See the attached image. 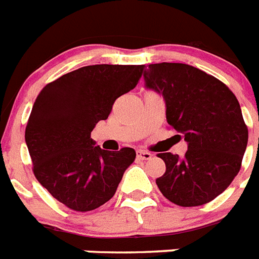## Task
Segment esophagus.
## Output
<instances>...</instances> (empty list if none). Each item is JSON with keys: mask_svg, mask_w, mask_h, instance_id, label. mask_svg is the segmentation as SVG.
Masks as SVG:
<instances>
[{"mask_svg": "<svg viewBox=\"0 0 259 259\" xmlns=\"http://www.w3.org/2000/svg\"><path fill=\"white\" fill-rule=\"evenodd\" d=\"M136 155H138V158L142 159V160H150V159L152 158V154H151V152H148V151L139 150Z\"/></svg>", "mask_w": 259, "mask_h": 259, "instance_id": "1", "label": "esophagus"}]
</instances>
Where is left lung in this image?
Listing matches in <instances>:
<instances>
[{"mask_svg": "<svg viewBox=\"0 0 259 259\" xmlns=\"http://www.w3.org/2000/svg\"><path fill=\"white\" fill-rule=\"evenodd\" d=\"M143 78L146 90L162 95L167 123L187 142L182 158L159 154L165 163L159 190L183 207L215 199L239 172L247 146L237 97L218 78L187 64H150Z\"/></svg>", "mask_w": 259, "mask_h": 259, "instance_id": "8db88e82", "label": "left lung"}]
</instances>
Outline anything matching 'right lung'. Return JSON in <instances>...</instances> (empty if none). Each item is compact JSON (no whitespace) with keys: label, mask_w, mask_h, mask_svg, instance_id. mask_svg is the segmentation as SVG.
<instances>
[{"label":"right lung","mask_w":259,"mask_h":259,"mask_svg":"<svg viewBox=\"0 0 259 259\" xmlns=\"http://www.w3.org/2000/svg\"><path fill=\"white\" fill-rule=\"evenodd\" d=\"M143 65H88L42 88L33 104L25 142L33 172L53 198L76 211H91L116 192L136 152L101 150L91 132L107 120L117 97L134 90Z\"/></svg>","instance_id":"right-lung-1"}]
</instances>
